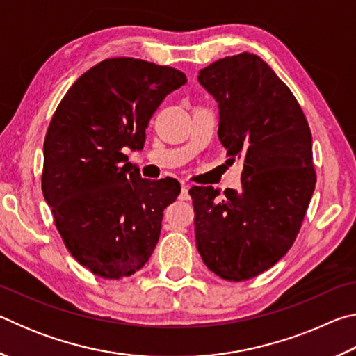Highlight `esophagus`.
<instances>
[{
  "instance_id": "esophagus-1",
  "label": "esophagus",
  "mask_w": 356,
  "mask_h": 356,
  "mask_svg": "<svg viewBox=\"0 0 356 356\" xmlns=\"http://www.w3.org/2000/svg\"><path fill=\"white\" fill-rule=\"evenodd\" d=\"M188 190H190V185L188 184H182V195H180V200H182V201H188L190 200Z\"/></svg>"
}]
</instances>
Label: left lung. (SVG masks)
<instances>
[{"mask_svg": "<svg viewBox=\"0 0 356 356\" xmlns=\"http://www.w3.org/2000/svg\"><path fill=\"white\" fill-rule=\"evenodd\" d=\"M197 81L218 104V138L227 161L243 163L242 188L193 186L197 251L227 281L261 275L291 250L316 188L312 136L278 75L252 53L226 56Z\"/></svg>", "mask_w": 356, "mask_h": 356, "instance_id": "1", "label": "left lung"}]
</instances>
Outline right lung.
Masks as SVG:
<instances>
[{
    "label": "right lung",
    "mask_w": 356,
    "mask_h": 356,
    "mask_svg": "<svg viewBox=\"0 0 356 356\" xmlns=\"http://www.w3.org/2000/svg\"><path fill=\"white\" fill-rule=\"evenodd\" d=\"M185 83L168 65L105 59L72 84L53 114L42 193L70 254L102 278L143 268L163 210L179 196L176 179H143L124 150L143 149L152 114Z\"/></svg>",
    "instance_id": "obj_1"
}]
</instances>
